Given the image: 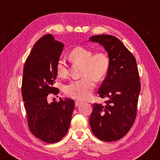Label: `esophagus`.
<instances>
[{"label": "esophagus", "mask_w": 160, "mask_h": 160, "mask_svg": "<svg viewBox=\"0 0 160 160\" xmlns=\"http://www.w3.org/2000/svg\"><path fill=\"white\" fill-rule=\"evenodd\" d=\"M81 103H82V102L78 101V100H76V101L75 102V107H78V106H79V105L81 104Z\"/></svg>", "instance_id": "34e87169"}]
</instances>
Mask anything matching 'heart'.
Wrapping results in <instances>:
<instances>
[{
	"label": "heart",
	"instance_id": "obj_1",
	"mask_svg": "<svg viewBox=\"0 0 160 160\" xmlns=\"http://www.w3.org/2000/svg\"><path fill=\"white\" fill-rule=\"evenodd\" d=\"M70 61L83 66L80 80H72L64 87L67 96L77 99H85L91 96L95 88V80H102L109 72V58L103 51H93L82 47L74 48L69 53ZM59 77L66 78L69 74V68L63 59H58L56 66Z\"/></svg>",
	"mask_w": 160,
	"mask_h": 160
}]
</instances>
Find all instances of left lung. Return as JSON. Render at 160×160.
I'll use <instances>...</instances> for the list:
<instances>
[{"label": "left lung", "instance_id": "8db88e82", "mask_svg": "<svg viewBox=\"0 0 160 160\" xmlns=\"http://www.w3.org/2000/svg\"><path fill=\"white\" fill-rule=\"evenodd\" d=\"M107 51L110 67L99 88L105 104L94 103L90 124L93 134L106 142L116 141L126 135L137 116L140 81L136 60L118 38L109 34L90 37Z\"/></svg>", "mask_w": 160, "mask_h": 160}]
</instances>
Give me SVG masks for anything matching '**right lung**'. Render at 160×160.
Segmentation results:
<instances>
[{"label": "right lung", "mask_w": 160, "mask_h": 160, "mask_svg": "<svg viewBox=\"0 0 160 160\" xmlns=\"http://www.w3.org/2000/svg\"><path fill=\"white\" fill-rule=\"evenodd\" d=\"M63 47V43L56 41L52 35H44L34 44L23 69L22 96L29 129L47 143L60 141L66 135L75 106L71 99L51 103L47 100L49 94L59 92L53 85L58 75L56 63Z\"/></svg>", "instance_id": "1"}]
</instances>
